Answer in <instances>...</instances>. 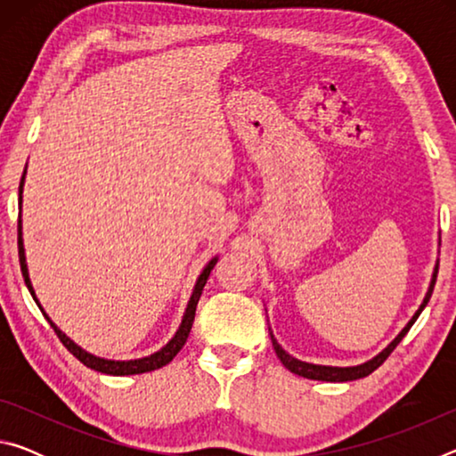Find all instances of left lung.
<instances>
[{
    "mask_svg": "<svg viewBox=\"0 0 456 456\" xmlns=\"http://www.w3.org/2000/svg\"><path fill=\"white\" fill-rule=\"evenodd\" d=\"M436 273H438V261L435 264V269H432V277H430V283H428V289H427V296H424L422 304L419 310L414 312V315L411 318V322L406 323V326L400 330V334L392 339V342L386 346L382 352H378L374 358H370L364 364H358V366H322V364H310V362H302L297 358H293L291 354L285 352L280 344H277V339L273 336L272 328H269V336H272V344H273V350L277 354V358L281 360V364L289 370V372L297 374V376H304V378H310V380H322V382H350V380H358V378H366L368 374H372L378 366L384 364V360L390 356L392 350L396 348V346L403 342V338L408 334V330L412 328V323L419 318L420 312L427 307L428 299L432 296V289H435V281H436Z\"/></svg>",
    "mask_w": 456,
    "mask_h": 456,
    "instance_id": "1",
    "label": "left lung"
}]
</instances>
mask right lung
I'll list each match as a JSON object with an SVG mask.
<instances>
[{
	"mask_svg": "<svg viewBox=\"0 0 456 456\" xmlns=\"http://www.w3.org/2000/svg\"><path fill=\"white\" fill-rule=\"evenodd\" d=\"M28 168V167H26ZM24 179H26V171H24V176H21V183H20V209H21V192H24ZM18 249H20V265H21V273H24V280H26V285L29 293H32L34 302L37 304V307H40L44 318L50 322V326L53 328V331H56L60 342L66 346L68 350H70L76 358H78L84 366L90 368V370H96V372H102V374H110V376H133V374H144V372H152V370H159L167 366L168 362H171L176 354L181 352V348L184 346V342H187L189 338V331L192 328V322H195V312H197V304H199V297L200 293H203V288L207 280H209V273L211 269L215 267V264H217L219 257L215 256L209 264H207L203 267V272H200V275L197 277V283L195 288H192V293L189 297V304H187V310H184L183 314V320H181V326L179 330L175 331V336L168 339V342L160 348L159 352L151 354V356H144V358H136V360H108V358H100V356H94V354L86 352L84 348H80L78 344L74 342V339L68 338L64 331H61L56 323H53L50 320V315L44 312V307L40 304V299L36 297V291H34V285H32V280H29V272H28V264H26V249H24V235H21V215H20V221H18Z\"/></svg>",
	"mask_w": 456,
	"mask_h": 456,
	"instance_id": "1",
	"label": "right lung"
}]
</instances>
